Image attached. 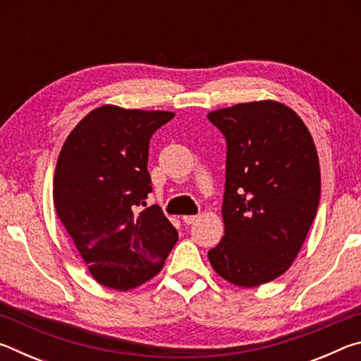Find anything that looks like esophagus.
Wrapping results in <instances>:
<instances>
[{"label": "esophagus", "mask_w": 361, "mask_h": 361, "mask_svg": "<svg viewBox=\"0 0 361 361\" xmlns=\"http://www.w3.org/2000/svg\"><path fill=\"white\" fill-rule=\"evenodd\" d=\"M199 219V216L197 215H185L183 216V223H186V224H194L195 221H197Z\"/></svg>", "instance_id": "1"}]
</instances>
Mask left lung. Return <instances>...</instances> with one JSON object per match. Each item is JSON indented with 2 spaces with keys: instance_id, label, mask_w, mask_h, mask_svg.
Segmentation results:
<instances>
[{
  "instance_id": "obj_1",
  "label": "left lung",
  "mask_w": 361,
  "mask_h": 361,
  "mask_svg": "<svg viewBox=\"0 0 361 361\" xmlns=\"http://www.w3.org/2000/svg\"><path fill=\"white\" fill-rule=\"evenodd\" d=\"M228 143L224 237L209 252L229 283L253 288L288 271L320 202V164L312 135L290 106L239 103L207 114Z\"/></svg>"
}]
</instances>
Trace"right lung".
Here are the masks:
<instances>
[{
	"instance_id": "right-lung-1",
	"label": "right lung",
	"mask_w": 361,
	"mask_h": 361,
	"mask_svg": "<svg viewBox=\"0 0 361 361\" xmlns=\"http://www.w3.org/2000/svg\"><path fill=\"white\" fill-rule=\"evenodd\" d=\"M175 113L103 105L70 132L54 175V204L97 282L129 291L161 272L178 232L152 191L149 140Z\"/></svg>"
}]
</instances>
